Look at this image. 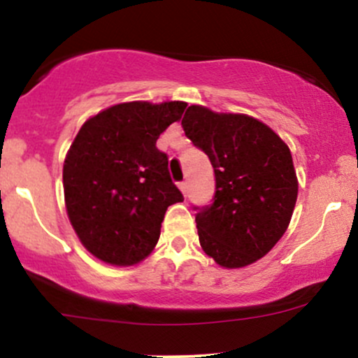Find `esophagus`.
<instances>
[{"instance_id":"1","label":"esophagus","mask_w":358,"mask_h":358,"mask_svg":"<svg viewBox=\"0 0 358 358\" xmlns=\"http://www.w3.org/2000/svg\"><path fill=\"white\" fill-rule=\"evenodd\" d=\"M178 187H180V190H182L183 195L189 194V183H187V182H180Z\"/></svg>"}]
</instances>
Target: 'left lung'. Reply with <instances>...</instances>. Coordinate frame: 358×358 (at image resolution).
<instances>
[{"label": "left lung", "mask_w": 358, "mask_h": 358, "mask_svg": "<svg viewBox=\"0 0 358 358\" xmlns=\"http://www.w3.org/2000/svg\"><path fill=\"white\" fill-rule=\"evenodd\" d=\"M182 127L216 176L214 202L195 208L202 250L221 268H245L276 245L292 220L299 195L292 152L248 115L192 104Z\"/></svg>", "instance_id": "left-lung-1"}]
</instances>
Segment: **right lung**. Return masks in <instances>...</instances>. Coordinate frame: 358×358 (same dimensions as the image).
Returning <instances> with one entry per match:
<instances>
[{
    "label": "right lung",
    "instance_id": "obj_1",
    "mask_svg": "<svg viewBox=\"0 0 358 358\" xmlns=\"http://www.w3.org/2000/svg\"><path fill=\"white\" fill-rule=\"evenodd\" d=\"M185 108L183 101L115 104L78 130L63 190L71 227L94 257L131 266L154 250L166 209L183 202L156 141Z\"/></svg>",
    "mask_w": 358,
    "mask_h": 358
}]
</instances>
